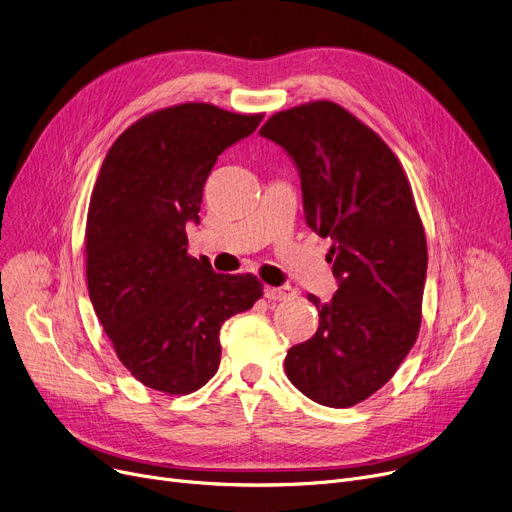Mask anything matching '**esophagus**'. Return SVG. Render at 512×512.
<instances>
[{
	"label": "esophagus",
	"instance_id": "obj_1",
	"mask_svg": "<svg viewBox=\"0 0 512 512\" xmlns=\"http://www.w3.org/2000/svg\"><path fill=\"white\" fill-rule=\"evenodd\" d=\"M263 294H265V299H270V301H286V299H292L294 294H297V290H294L292 286H278V288L265 286Z\"/></svg>",
	"mask_w": 512,
	"mask_h": 512
}]
</instances>
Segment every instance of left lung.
Listing matches in <instances>:
<instances>
[{
    "mask_svg": "<svg viewBox=\"0 0 512 512\" xmlns=\"http://www.w3.org/2000/svg\"><path fill=\"white\" fill-rule=\"evenodd\" d=\"M261 137L280 145L301 176L305 220L332 238L338 280L317 332L292 346L288 380L324 407L346 409L378 392L421 326L427 242L411 184L392 149L332 101L278 112Z\"/></svg>",
    "mask_w": 512,
    "mask_h": 512,
    "instance_id": "left-lung-1",
    "label": "left lung"
}]
</instances>
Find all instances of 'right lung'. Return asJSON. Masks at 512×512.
<instances>
[{"instance_id": "obj_1", "label": "right lung", "mask_w": 512, "mask_h": 512, "mask_svg": "<svg viewBox=\"0 0 512 512\" xmlns=\"http://www.w3.org/2000/svg\"><path fill=\"white\" fill-rule=\"evenodd\" d=\"M263 114L182 103L128 126L107 151L87 215L89 299L122 365L147 388L191 394L220 367V328L261 299L251 274L186 253L218 155Z\"/></svg>"}]
</instances>
